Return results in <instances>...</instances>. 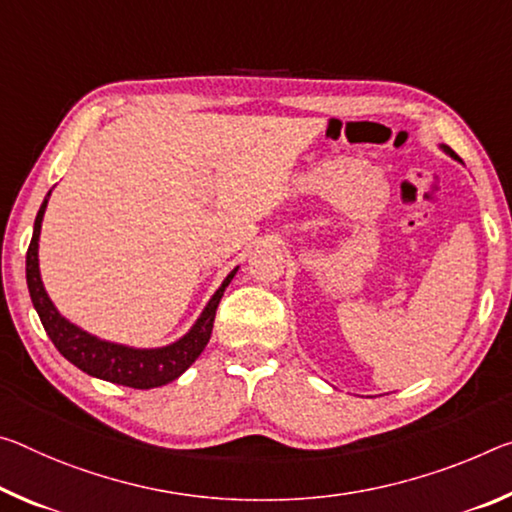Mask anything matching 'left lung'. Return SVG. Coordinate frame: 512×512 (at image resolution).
I'll list each match as a JSON object with an SVG mask.
<instances>
[{"label":"left lung","instance_id":"8db88e82","mask_svg":"<svg viewBox=\"0 0 512 512\" xmlns=\"http://www.w3.org/2000/svg\"><path fill=\"white\" fill-rule=\"evenodd\" d=\"M440 148H442V152H446V154H449V157H451V159H456V161H460V159H458V154H456V152H453V150L449 148V145H440Z\"/></svg>","mask_w":512,"mask_h":512}]
</instances>
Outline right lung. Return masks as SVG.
I'll use <instances>...</instances> for the list:
<instances>
[{
	"label": "right lung",
	"mask_w": 512,
	"mask_h": 512,
	"mask_svg": "<svg viewBox=\"0 0 512 512\" xmlns=\"http://www.w3.org/2000/svg\"><path fill=\"white\" fill-rule=\"evenodd\" d=\"M50 196L52 191L47 193L43 205L38 209L34 237H31L27 250L29 296L40 316V323H43L47 337L52 339V344L56 348H59L63 358L93 378L109 380V383L134 389H152L173 383V380L180 378L182 373L198 360V355L205 351L209 337H212L216 307L221 303L225 287L230 285L234 275H237L239 266L225 275L221 287H218L214 291V296L209 298V303L205 305V310L200 312L196 323H193L180 339H175V342L154 348H136L109 342V339L97 337L93 332L79 328L77 323L66 319V316L56 310L50 294L45 291L38 264V241Z\"/></svg>",
	"instance_id": "right-lung-1"
}]
</instances>
